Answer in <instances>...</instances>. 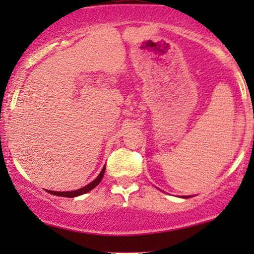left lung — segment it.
<instances>
[{
  "mask_svg": "<svg viewBox=\"0 0 254 254\" xmlns=\"http://www.w3.org/2000/svg\"><path fill=\"white\" fill-rule=\"evenodd\" d=\"M182 198H190V196H182Z\"/></svg>",
  "mask_w": 254,
  "mask_h": 254,
  "instance_id": "1",
  "label": "left lung"
}]
</instances>
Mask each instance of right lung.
I'll return each mask as SVG.
<instances>
[{
    "mask_svg": "<svg viewBox=\"0 0 254 254\" xmlns=\"http://www.w3.org/2000/svg\"><path fill=\"white\" fill-rule=\"evenodd\" d=\"M104 171H106V166H104V167L102 168L101 173H99L98 177H97V178L94 179V181H92L89 184H87L86 187H83V188H79V189H76V190H71V191H53V190H48V191L50 194H54V195L66 196V198H75V196L82 195V194L88 193L89 190H92V189H93V188H96V187L98 186L99 183H101L102 178H103V176H104Z\"/></svg>",
    "mask_w": 254,
    "mask_h": 254,
    "instance_id": "add662e5",
    "label": "right lung"
}]
</instances>
